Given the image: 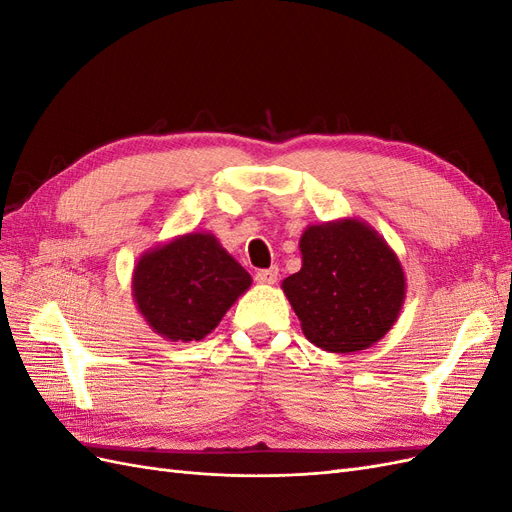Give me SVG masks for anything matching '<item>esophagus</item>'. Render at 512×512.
I'll return each instance as SVG.
<instances>
[{
    "label": "esophagus",
    "instance_id": "esophagus-1",
    "mask_svg": "<svg viewBox=\"0 0 512 512\" xmlns=\"http://www.w3.org/2000/svg\"><path fill=\"white\" fill-rule=\"evenodd\" d=\"M277 275H280V271H277V267H271V269H262L256 273V282L262 284V286H271L277 282Z\"/></svg>",
    "mask_w": 512,
    "mask_h": 512
}]
</instances>
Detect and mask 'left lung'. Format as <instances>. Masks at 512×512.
Instances as JSON below:
<instances>
[{"label": "left lung", "instance_id": "8db88e82", "mask_svg": "<svg viewBox=\"0 0 512 512\" xmlns=\"http://www.w3.org/2000/svg\"><path fill=\"white\" fill-rule=\"evenodd\" d=\"M301 271L282 290L314 346L350 354L393 329L406 299V275L378 230L356 218L312 224L299 239Z\"/></svg>", "mask_w": 512, "mask_h": 512}]
</instances>
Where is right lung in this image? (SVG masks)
<instances>
[{
  "instance_id": "obj_1",
  "label": "right lung",
  "mask_w": 512,
  "mask_h": 512,
  "mask_svg": "<svg viewBox=\"0 0 512 512\" xmlns=\"http://www.w3.org/2000/svg\"><path fill=\"white\" fill-rule=\"evenodd\" d=\"M250 286V273L205 230L151 247L132 271L136 309L168 342L205 339Z\"/></svg>"
}]
</instances>
